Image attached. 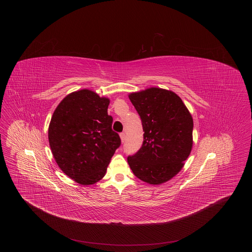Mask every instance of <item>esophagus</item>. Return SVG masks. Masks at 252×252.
Wrapping results in <instances>:
<instances>
[{
  "instance_id": "esophagus-1",
  "label": "esophagus",
  "mask_w": 252,
  "mask_h": 252,
  "mask_svg": "<svg viewBox=\"0 0 252 252\" xmlns=\"http://www.w3.org/2000/svg\"><path fill=\"white\" fill-rule=\"evenodd\" d=\"M120 138L122 143H124V142H125V140H126V133H125V132H122V133H121Z\"/></svg>"
}]
</instances>
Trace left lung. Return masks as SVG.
<instances>
[{
    "instance_id": "1",
    "label": "left lung",
    "mask_w": 252,
    "mask_h": 252,
    "mask_svg": "<svg viewBox=\"0 0 252 252\" xmlns=\"http://www.w3.org/2000/svg\"><path fill=\"white\" fill-rule=\"evenodd\" d=\"M144 128V143L127 162L133 174L152 185L174 178L190 155L193 121L180 96L172 91L149 88L129 94Z\"/></svg>"
}]
</instances>
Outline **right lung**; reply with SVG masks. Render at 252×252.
Listing matches in <instances>:
<instances>
[{"mask_svg":"<svg viewBox=\"0 0 252 252\" xmlns=\"http://www.w3.org/2000/svg\"><path fill=\"white\" fill-rule=\"evenodd\" d=\"M109 99L83 89L66 96L55 109L48 139L59 167L82 185L94 184L106 175L108 163L120 146L111 128Z\"/></svg>","mask_w":252,"mask_h":252,"instance_id":"add662e5","label":"right lung"}]
</instances>
